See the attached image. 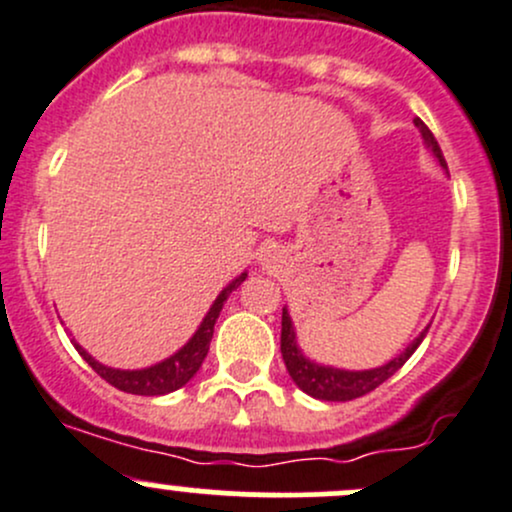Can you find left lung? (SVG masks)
<instances>
[{"label":"left lung","mask_w":512,"mask_h":512,"mask_svg":"<svg viewBox=\"0 0 512 512\" xmlns=\"http://www.w3.org/2000/svg\"><path fill=\"white\" fill-rule=\"evenodd\" d=\"M415 126H418V131L423 133L425 145L435 153L437 162L447 170L445 157H442L440 145H437V140L432 136L430 128L420 119H415ZM425 335H428V328H425L423 333H420L418 338H415L411 345L401 352V355L393 357L389 364H384V367L364 369V372H347V369H335V367H325V364L311 362V359L303 355L299 345H296V333H294V325H291L289 311H286V308L282 311V357L286 364V372H289L291 379H294V384L299 386L303 393L318 398V401H352V398H359L364 396V393L374 391L376 386L384 384L389 376L396 374L398 369L408 362V357L418 350V345L423 342Z\"/></svg>","instance_id":"obj_1"}]
</instances>
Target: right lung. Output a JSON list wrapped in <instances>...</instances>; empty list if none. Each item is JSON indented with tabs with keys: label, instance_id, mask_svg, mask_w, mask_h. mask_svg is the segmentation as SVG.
Listing matches in <instances>:
<instances>
[{
	"label": "right lung",
	"instance_id": "right-lung-1",
	"mask_svg": "<svg viewBox=\"0 0 512 512\" xmlns=\"http://www.w3.org/2000/svg\"><path fill=\"white\" fill-rule=\"evenodd\" d=\"M245 277L247 274H240L238 279H233V282H230L226 289L218 294V299L213 301V306L209 308V313H206V318L201 320V325H199V330L194 333V338L189 340L182 350L174 352V355L167 357L165 362L153 364V367H148V369H133V372H128V369L104 367V364H99L87 350H82L75 340H72V345H75V350L80 352L84 362H87L89 367H92L94 372L101 376V379L109 381V384L116 386L119 391L136 393V396H162V393L177 391V389H182V386L187 384V381L192 379L196 372H199L201 362H204V357L209 355L213 325H216L218 313H221L223 303L228 301V296L233 294V289H238V286L245 282Z\"/></svg>",
	"mask_w": 512,
	"mask_h": 512
}]
</instances>
